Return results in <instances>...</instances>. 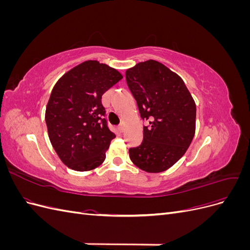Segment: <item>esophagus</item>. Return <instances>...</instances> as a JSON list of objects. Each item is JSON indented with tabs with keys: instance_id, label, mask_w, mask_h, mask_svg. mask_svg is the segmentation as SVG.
I'll return each mask as SVG.
<instances>
[{
	"instance_id": "obj_1",
	"label": "esophagus",
	"mask_w": 250,
	"mask_h": 250,
	"mask_svg": "<svg viewBox=\"0 0 250 250\" xmlns=\"http://www.w3.org/2000/svg\"><path fill=\"white\" fill-rule=\"evenodd\" d=\"M118 130H119L120 132H123V130H124V125H123V124H120V125L118 126Z\"/></svg>"
}]
</instances>
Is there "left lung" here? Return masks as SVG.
Here are the masks:
<instances>
[{"mask_svg":"<svg viewBox=\"0 0 250 250\" xmlns=\"http://www.w3.org/2000/svg\"><path fill=\"white\" fill-rule=\"evenodd\" d=\"M126 81L147 120L140 146L129 149L131 162L149 173L166 171L183 156L194 138L196 105L184 80L156 60L126 71Z\"/></svg>","mask_w":250,"mask_h":250,"instance_id":"1","label":"left lung"}]
</instances>
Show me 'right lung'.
Returning a JSON list of instances; mask_svg holds the SVG:
<instances>
[{"mask_svg": "<svg viewBox=\"0 0 250 250\" xmlns=\"http://www.w3.org/2000/svg\"><path fill=\"white\" fill-rule=\"evenodd\" d=\"M122 78L107 64L87 60L53 87L44 119L52 146L69 168L89 171L104 162L116 134L105 120L102 95Z\"/></svg>", "mask_w": 250, "mask_h": 250, "instance_id": "right-lung-1", "label": "right lung"}]
</instances>
